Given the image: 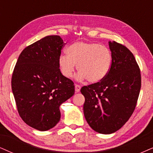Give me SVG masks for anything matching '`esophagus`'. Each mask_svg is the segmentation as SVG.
<instances>
[{
    "label": "esophagus",
    "mask_w": 153,
    "mask_h": 153,
    "mask_svg": "<svg viewBox=\"0 0 153 153\" xmlns=\"http://www.w3.org/2000/svg\"><path fill=\"white\" fill-rule=\"evenodd\" d=\"M75 92H80V86L79 85L75 84Z\"/></svg>",
    "instance_id": "34e87169"
}]
</instances>
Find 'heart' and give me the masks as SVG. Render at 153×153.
Listing matches in <instances>:
<instances>
[{"mask_svg":"<svg viewBox=\"0 0 153 153\" xmlns=\"http://www.w3.org/2000/svg\"><path fill=\"white\" fill-rule=\"evenodd\" d=\"M66 55H61L59 59L60 70L63 76L70 78L76 65L79 72L78 78L87 79L89 82H101L110 70L112 55L104 46L93 42H78L67 49Z\"/></svg>","mask_w":153,"mask_h":153,"instance_id":"b5f03b06","label":"heart"}]
</instances>
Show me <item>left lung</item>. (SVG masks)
Segmentation results:
<instances>
[{"mask_svg":"<svg viewBox=\"0 0 153 153\" xmlns=\"http://www.w3.org/2000/svg\"><path fill=\"white\" fill-rule=\"evenodd\" d=\"M111 68L101 82L83 86V111L90 126L102 134H110L127 122L136 108L141 87L140 70L128 48L109 42Z\"/></svg>","mask_w":153,"mask_h":153,"instance_id":"1","label":"left lung"}]
</instances>
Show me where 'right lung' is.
I'll return each mask as SVG.
<instances>
[{
    "instance_id": "add662e5",
    "label": "right lung",
    "mask_w": 153,
    "mask_h": 153,
    "mask_svg": "<svg viewBox=\"0 0 153 153\" xmlns=\"http://www.w3.org/2000/svg\"><path fill=\"white\" fill-rule=\"evenodd\" d=\"M64 45L60 36H45L21 52L13 71L11 85L17 111L36 130L55 126L61 119L60 105L74 94V83L59 68Z\"/></svg>"
}]
</instances>
